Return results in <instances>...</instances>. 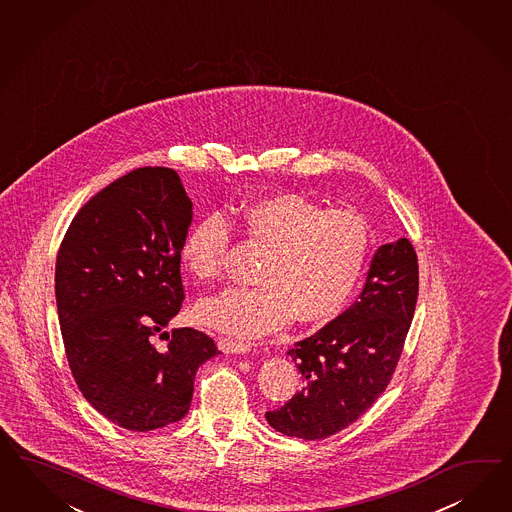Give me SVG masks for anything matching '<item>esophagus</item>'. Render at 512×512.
<instances>
[{"label": "esophagus", "instance_id": "34e87169", "mask_svg": "<svg viewBox=\"0 0 512 512\" xmlns=\"http://www.w3.org/2000/svg\"><path fill=\"white\" fill-rule=\"evenodd\" d=\"M217 346L222 353H247L252 348L247 342H239V340L224 338V336L217 340Z\"/></svg>", "mask_w": 512, "mask_h": 512}]
</instances>
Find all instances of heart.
I'll return each mask as SVG.
<instances>
[{
    "mask_svg": "<svg viewBox=\"0 0 512 512\" xmlns=\"http://www.w3.org/2000/svg\"><path fill=\"white\" fill-rule=\"evenodd\" d=\"M235 224L269 245L258 284L226 288L200 299L196 320L235 338L269 335L295 320L307 325L333 320L365 271L370 252L366 220L350 209L325 211L305 196L275 192L232 209ZM232 228L219 213L190 228L179 260L192 277L222 273Z\"/></svg>",
    "mask_w": 512,
    "mask_h": 512,
    "instance_id": "1",
    "label": "heart"
}]
</instances>
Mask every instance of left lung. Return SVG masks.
<instances>
[{"label": "left lung", "mask_w": 512, "mask_h": 512, "mask_svg": "<svg viewBox=\"0 0 512 512\" xmlns=\"http://www.w3.org/2000/svg\"><path fill=\"white\" fill-rule=\"evenodd\" d=\"M417 254L406 237L381 245L359 299L288 355L301 391L265 419L290 438L323 439L355 423L395 372L417 305Z\"/></svg>", "instance_id": "1"}]
</instances>
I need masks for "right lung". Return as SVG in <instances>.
Listing matches in <instances>:
<instances>
[{"label":"right lung","mask_w":512,"mask_h":512,"mask_svg":"<svg viewBox=\"0 0 512 512\" xmlns=\"http://www.w3.org/2000/svg\"><path fill=\"white\" fill-rule=\"evenodd\" d=\"M192 202L172 168H138L74 217L56 262L67 361L84 398L108 421L149 432L181 421L213 338L164 331L183 301L179 249ZM169 344L159 351L152 336Z\"/></svg>","instance_id":"1"}]
</instances>
